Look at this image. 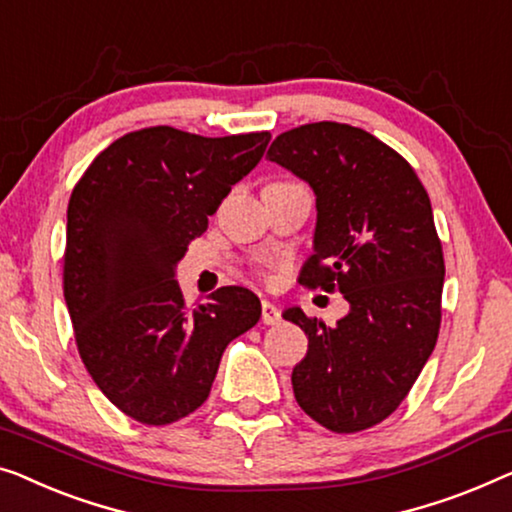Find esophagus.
Instances as JSON below:
<instances>
[{
  "label": "esophagus",
  "instance_id": "1",
  "mask_svg": "<svg viewBox=\"0 0 512 512\" xmlns=\"http://www.w3.org/2000/svg\"><path fill=\"white\" fill-rule=\"evenodd\" d=\"M261 318H263L265 325H277L281 321V311L274 307L272 302L263 300V314H261Z\"/></svg>",
  "mask_w": 512,
  "mask_h": 512
}]
</instances>
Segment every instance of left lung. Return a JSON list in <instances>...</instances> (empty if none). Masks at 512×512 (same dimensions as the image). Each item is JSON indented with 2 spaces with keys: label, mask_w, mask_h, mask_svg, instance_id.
I'll use <instances>...</instances> for the list:
<instances>
[{
  "label": "left lung",
  "mask_w": 512,
  "mask_h": 512,
  "mask_svg": "<svg viewBox=\"0 0 512 512\" xmlns=\"http://www.w3.org/2000/svg\"><path fill=\"white\" fill-rule=\"evenodd\" d=\"M268 157L316 194L300 281L351 305L335 328L284 311L309 339L295 399L330 432H362L404 402L439 337L446 265L432 203L402 154L351 124H302L274 138Z\"/></svg>",
  "instance_id": "left-lung-1"
}]
</instances>
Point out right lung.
<instances>
[{
    "label": "right lung",
    "instance_id": "obj_1",
    "mask_svg": "<svg viewBox=\"0 0 512 512\" xmlns=\"http://www.w3.org/2000/svg\"><path fill=\"white\" fill-rule=\"evenodd\" d=\"M268 143V131H131L73 187L64 300L78 353L103 395L143 425L194 413L226 346L261 318V300L242 286L187 307L175 268Z\"/></svg>",
    "mask_w": 512,
    "mask_h": 512
}]
</instances>
